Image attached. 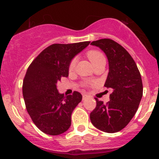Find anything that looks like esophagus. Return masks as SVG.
Wrapping results in <instances>:
<instances>
[{"mask_svg": "<svg viewBox=\"0 0 159 159\" xmlns=\"http://www.w3.org/2000/svg\"><path fill=\"white\" fill-rule=\"evenodd\" d=\"M88 97H89V95H87V94H83L82 99H83V100H85V99L87 98Z\"/></svg>", "mask_w": 159, "mask_h": 159, "instance_id": "34e87169", "label": "esophagus"}]
</instances>
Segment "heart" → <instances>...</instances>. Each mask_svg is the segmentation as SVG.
<instances>
[{"mask_svg":"<svg viewBox=\"0 0 159 159\" xmlns=\"http://www.w3.org/2000/svg\"><path fill=\"white\" fill-rule=\"evenodd\" d=\"M87 56L89 57V59L91 61V62L92 63L93 65H95L96 63H98V61H100L101 60H103L105 58V56L103 55L102 53H101L100 51H95V50H92V51H89L87 53ZM76 58L72 59L71 61H70L69 65V70H72L75 68V65H76Z\"/></svg>","mask_w":159,"mask_h":159,"instance_id":"heart-1","label":"heart"}]
</instances>
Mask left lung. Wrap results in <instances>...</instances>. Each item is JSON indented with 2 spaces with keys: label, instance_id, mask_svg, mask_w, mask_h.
<instances>
[{
  "label": "left lung",
  "instance_id": "obj_1",
  "mask_svg": "<svg viewBox=\"0 0 159 159\" xmlns=\"http://www.w3.org/2000/svg\"><path fill=\"white\" fill-rule=\"evenodd\" d=\"M91 44L106 54L109 71L105 87L111 89L112 93L106 104L94 98L97 105L90 119L101 131L118 132L129 124L139 108L143 94L142 77L129 53L115 41L105 38Z\"/></svg>",
  "mask_w": 159,
  "mask_h": 159
}]
</instances>
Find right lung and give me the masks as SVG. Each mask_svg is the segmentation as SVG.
<instances>
[{
  "label": "right lung",
  "instance_id": "obj_1",
  "mask_svg": "<svg viewBox=\"0 0 159 159\" xmlns=\"http://www.w3.org/2000/svg\"><path fill=\"white\" fill-rule=\"evenodd\" d=\"M90 41L54 44L41 51L31 62L23 81V97L27 111L35 125L50 135H58L70 128L71 114L82 95L74 91L60 94L57 82L68 76L69 65Z\"/></svg>",
  "mask_w": 159,
  "mask_h": 159
}]
</instances>
